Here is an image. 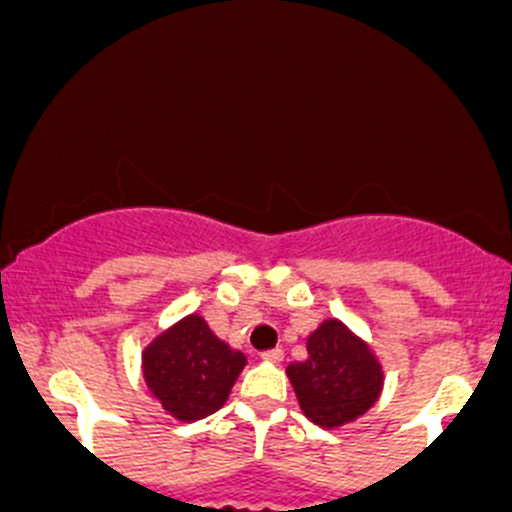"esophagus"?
<instances>
[{
  "label": "esophagus",
  "mask_w": 512,
  "mask_h": 512,
  "mask_svg": "<svg viewBox=\"0 0 512 512\" xmlns=\"http://www.w3.org/2000/svg\"><path fill=\"white\" fill-rule=\"evenodd\" d=\"M261 359L263 361H271V364H280V361H283V349H268V351H263L261 354Z\"/></svg>",
  "instance_id": "1"
}]
</instances>
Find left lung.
I'll return each mask as SVG.
<instances>
[{
  "instance_id": "obj_1",
  "label": "left lung",
  "mask_w": 512,
  "mask_h": 512,
  "mask_svg": "<svg viewBox=\"0 0 512 512\" xmlns=\"http://www.w3.org/2000/svg\"><path fill=\"white\" fill-rule=\"evenodd\" d=\"M285 373L300 410L327 430L364 415L383 388V368L373 351L339 320H324L307 337V359Z\"/></svg>"
}]
</instances>
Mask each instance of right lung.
Wrapping results in <instances>:
<instances>
[{
    "instance_id": "1",
    "label": "right lung",
    "mask_w": 512,
    "mask_h": 512,
    "mask_svg": "<svg viewBox=\"0 0 512 512\" xmlns=\"http://www.w3.org/2000/svg\"><path fill=\"white\" fill-rule=\"evenodd\" d=\"M141 366L163 410L180 422H195L227 403L246 356L214 337L200 315H188L146 346Z\"/></svg>"
}]
</instances>
